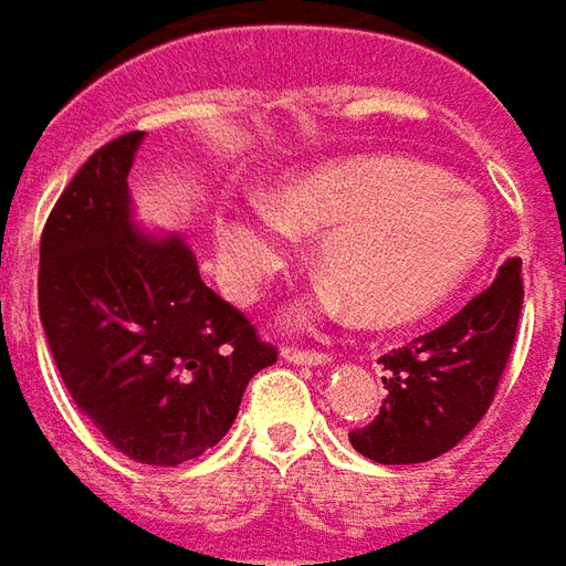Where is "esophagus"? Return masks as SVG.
Returning <instances> with one entry per match:
<instances>
[{
    "label": "esophagus",
    "mask_w": 566,
    "mask_h": 566,
    "mask_svg": "<svg viewBox=\"0 0 566 566\" xmlns=\"http://www.w3.org/2000/svg\"><path fill=\"white\" fill-rule=\"evenodd\" d=\"M282 357L291 364H308V367H318V364H331L327 352L318 348H303V345H282Z\"/></svg>",
    "instance_id": "34e87169"
}]
</instances>
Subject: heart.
Here are the masks:
<instances>
[{
	"mask_svg": "<svg viewBox=\"0 0 566 566\" xmlns=\"http://www.w3.org/2000/svg\"><path fill=\"white\" fill-rule=\"evenodd\" d=\"M275 209L230 214L223 263L248 294L287 258L291 227L321 235L318 263L336 284L324 300H352L373 324L424 315L458 287L488 245L485 206L430 166L355 157L315 166L275 190Z\"/></svg>",
	"mask_w": 566,
	"mask_h": 566,
	"instance_id": "1",
	"label": "heart"
}]
</instances>
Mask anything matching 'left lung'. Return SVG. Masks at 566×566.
<instances>
[{"label":"left lung","instance_id":"8db88e82","mask_svg":"<svg viewBox=\"0 0 566 566\" xmlns=\"http://www.w3.org/2000/svg\"><path fill=\"white\" fill-rule=\"evenodd\" d=\"M522 300V260L512 258L442 327L381 355L388 394L379 416L348 433L352 446L379 463H424L470 437L497 397Z\"/></svg>","mask_w":566,"mask_h":566}]
</instances>
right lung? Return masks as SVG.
I'll use <instances>...</instances> for the list:
<instances>
[{"mask_svg": "<svg viewBox=\"0 0 566 566\" xmlns=\"http://www.w3.org/2000/svg\"><path fill=\"white\" fill-rule=\"evenodd\" d=\"M139 142L136 129L93 150L48 214L39 318L81 416L133 461L178 467L230 430L279 348L199 279L181 239L133 230Z\"/></svg>", "mask_w": 566, "mask_h": 566, "instance_id": "add662e5", "label": "right lung"}]
</instances>
